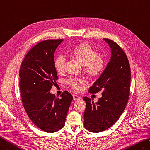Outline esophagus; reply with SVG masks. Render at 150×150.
<instances>
[{
    "instance_id": "34e87169",
    "label": "esophagus",
    "mask_w": 150,
    "mask_h": 150,
    "mask_svg": "<svg viewBox=\"0 0 150 150\" xmlns=\"http://www.w3.org/2000/svg\"><path fill=\"white\" fill-rule=\"evenodd\" d=\"M73 98H74V100H79V99H81V98L77 94H73Z\"/></svg>"
}]
</instances>
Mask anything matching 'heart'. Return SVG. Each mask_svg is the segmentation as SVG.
<instances>
[{"label":"heart","mask_w":150,"mask_h":150,"mask_svg":"<svg viewBox=\"0 0 150 150\" xmlns=\"http://www.w3.org/2000/svg\"><path fill=\"white\" fill-rule=\"evenodd\" d=\"M69 54L83 65L84 71L91 78L97 77L100 75L105 67V60L102 56L98 54L97 51L87 43L83 42L75 45ZM65 58L59 55L54 62V67L58 74L64 72ZM68 84L76 90L79 89V85L84 83V79L80 78H70Z\"/></svg>","instance_id":"heart-1"}]
</instances>
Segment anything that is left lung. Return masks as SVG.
Returning a JSON list of instances; mask_svg holds the SVG:
<instances>
[{
    "label": "left lung",
    "mask_w": 150,
    "mask_h": 150,
    "mask_svg": "<svg viewBox=\"0 0 150 150\" xmlns=\"http://www.w3.org/2000/svg\"><path fill=\"white\" fill-rule=\"evenodd\" d=\"M111 50V57L99 78L89 88V92L103 90L99 101L83 98L86 102L84 126L90 132L98 133L110 128L117 121L128 101L131 71L127 56L114 41L103 39Z\"/></svg>",
    "instance_id": "8db88e82"
}]
</instances>
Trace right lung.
<instances>
[{
    "label": "right lung",
    "instance_id": "obj_1",
    "mask_svg": "<svg viewBox=\"0 0 150 150\" xmlns=\"http://www.w3.org/2000/svg\"><path fill=\"white\" fill-rule=\"evenodd\" d=\"M63 40L38 43L28 52L20 69L19 86L25 110L33 122L46 132H56L64 127L73 99L67 91L60 98L50 92L58 79L54 67V52Z\"/></svg>",
    "mask_w": 150,
    "mask_h": 150
}]
</instances>
